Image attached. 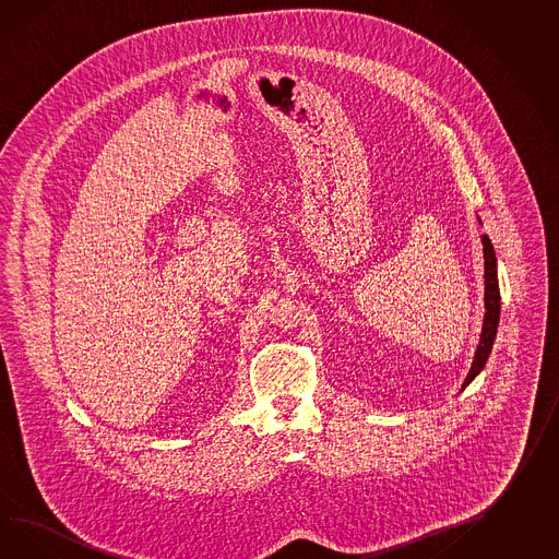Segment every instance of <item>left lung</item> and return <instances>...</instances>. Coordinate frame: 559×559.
Here are the masks:
<instances>
[{"label": "left lung", "mask_w": 559, "mask_h": 559, "mask_svg": "<svg viewBox=\"0 0 559 559\" xmlns=\"http://www.w3.org/2000/svg\"><path fill=\"white\" fill-rule=\"evenodd\" d=\"M480 242H483V257H485V311L487 313H485V319H483V331H480L477 352H475L473 366H471L468 373H466L463 390L485 368V364L489 359L490 349H492V343H495V337H497V325H499V313H501V295H499V281H497L495 248L490 245L487 234L480 236Z\"/></svg>", "instance_id": "8db88e82"}]
</instances>
